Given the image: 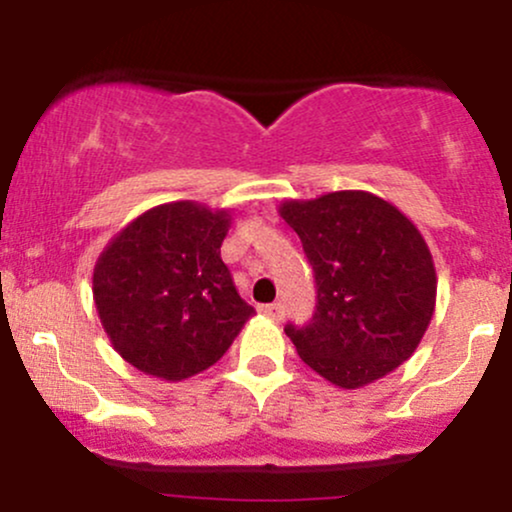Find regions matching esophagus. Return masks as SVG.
<instances>
[{"label":"esophagus","instance_id":"esophagus-1","mask_svg":"<svg viewBox=\"0 0 512 512\" xmlns=\"http://www.w3.org/2000/svg\"><path fill=\"white\" fill-rule=\"evenodd\" d=\"M260 313L272 317V320H281L284 317V305L281 303H267V305H260Z\"/></svg>","mask_w":512,"mask_h":512}]
</instances>
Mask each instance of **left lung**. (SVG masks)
Masks as SVG:
<instances>
[{
	"label": "left lung",
	"instance_id": "left-lung-1",
	"mask_svg": "<svg viewBox=\"0 0 512 512\" xmlns=\"http://www.w3.org/2000/svg\"><path fill=\"white\" fill-rule=\"evenodd\" d=\"M279 214L315 274L313 320L284 327L298 356L344 390L402 366L436 308V269L419 228L363 190L291 199Z\"/></svg>",
	"mask_w": 512,
	"mask_h": 512
}]
</instances>
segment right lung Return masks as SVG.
<instances>
[{
  "label": "right lung",
  "mask_w": 512,
  "mask_h": 512,
  "mask_svg": "<svg viewBox=\"0 0 512 512\" xmlns=\"http://www.w3.org/2000/svg\"><path fill=\"white\" fill-rule=\"evenodd\" d=\"M226 209L170 202L122 228L93 269L113 349L146 375L185 380L214 366L255 315L221 260Z\"/></svg>",
  "instance_id": "right-lung-1"
}]
</instances>
